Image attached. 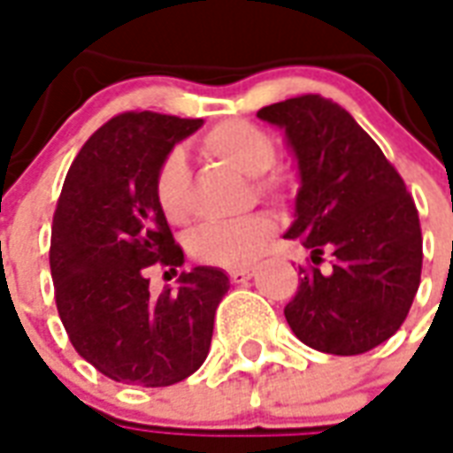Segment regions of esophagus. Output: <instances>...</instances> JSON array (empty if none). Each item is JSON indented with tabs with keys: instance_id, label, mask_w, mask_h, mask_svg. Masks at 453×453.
I'll return each mask as SVG.
<instances>
[{
	"instance_id": "obj_1",
	"label": "esophagus",
	"mask_w": 453,
	"mask_h": 453,
	"mask_svg": "<svg viewBox=\"0 0 453 453\" xmlns=\"http://www.w3.org/2000/svg\"><path fill=\"white\" fill-rule=\"evenodd\" d=\"M254 276V269L250 266H242V269H230V280L233 283H244V280H250Z\"/></svg>"
}]
</instances>
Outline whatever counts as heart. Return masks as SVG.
<instances>
[{"instance_id": "heart-1", "label": "heart", "mask_w": 453, "mask_h": 453, "mask_svg": "<svg viewBox=\"0 0 453 453\" xmlns=\"http://www.w3.org/2000/svg\"><path fill=\"white\" fill-rule=\"evenodd\" d=\"M199 149L203 156L235 167L237 173L254 177V192L269 199H283L293 187V175L273 165L276 143L269 134L247 119H227L201 136ZM187 192V160L180 150L167 153L160 163L153 194L158 209L167 220H182ZM273 220L269 216H247L230 223H211L199 227L189 240V250L203 264L213 266H244L252 264L264 244L273 235Z\"/></svg>"}]
</instances>
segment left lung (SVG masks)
Masks as SVG:
<instances>
[{
	"label": "left lung",
	"mask_w": 453,
	"mask_h": 453,
	"mask_svg": "<svg viewBox=\"0 0 453 453\" xmlns=\"http://www.w3.org/2000/svg\"><path fill=\"white\" fill-rule=\"evenodd\" d=\"M259 119L286 132L300 192L288 240H300L329 273L300 269L286 319L304 346L360 355L401 329L420 286V218L396 167L348 110L321 96L261 107Z\"/></svg>",
	"instance_id": "8db88e82"
}]
</instances>
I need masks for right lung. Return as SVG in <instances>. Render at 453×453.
<instances>
[{"label": "right lung", "instance_id": "add662e5", "mask_svg": "<svg viewBox=\"0 0 453 453\" xmlns=\"http://www.w3.org/2000/svg\"><path fill=\"white\" fill-rule=\"evenodd\" d=\"M201 119L124 112L83 143L57 201L50 244L59 319L76 353L132 387H170L199 370L230 280L194 266L180 288L149 290L153 264L184 252L153 194L160 163Z\"/></svg>", "mask_w": 453, "mask_h": 453}]
</instances>
